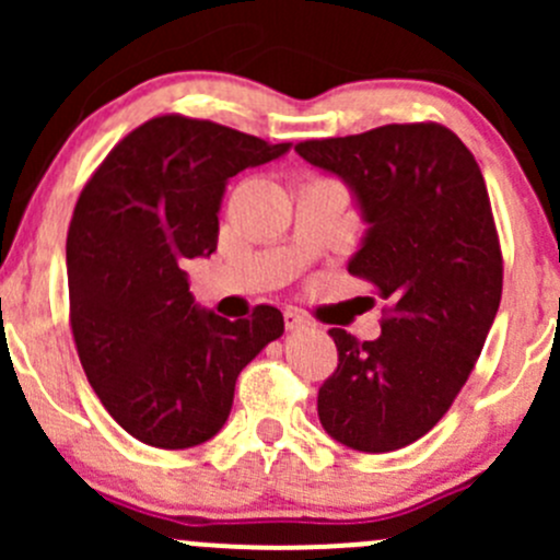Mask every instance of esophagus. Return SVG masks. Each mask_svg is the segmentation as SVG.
Instances as JSON below:
<instances>
[{"label": "esophagus", "instance_id": "34e87169", "mask_svg": "<svg viewBox=\"0 0 560 560\" xmlns=\"http://www.w3.org/2000/svg\"><path fill=\"white\" fill-rule=\"evenodd\" d=\"M284 325H287V330H306V327H312V322L306 319V316L303 314H298V312H284Z\"/></svg>", "mask_w": 560, "mask_h": 560}]
</instances>
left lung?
<instances>
[{
	"mask_svg": "<svg viewBox=\"0 0 560 560\" xmlns=\"http://www.w3.org/2000/svg\"><path fill=\"white\" fill-rule=\"evenodd\" d=\"M295 151L343 180L365 224L347 270L389 301L374 341L330 327L338 369L319 387V422L343 447L393 453L453 406L499 312L504 268L485 178L442 124H387Z\"/></svg>",
	"mask_w": 560,
	"mask_h": 560,
	"instance_id": "1",
	"label": "left lung"
}]
</instances>
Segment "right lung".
Instances as JSON below:
<instances>
[{"instance_id": "right-lung-1", "label": "right lung", "mask_w": 560, "mask_h": 560, "mask_svg": "<svg viewBox=\"0 0 560 560\" xmlns=\"http://www.w3.org/2000/svg\"><path fill=\"white\" fill-rule=\"evenodd\" d=\"M292 143L160 116L129 132L78 197L67 233L70 322L89 385L138 442L186 450L217 436L238 374L284 332L276 306L224 319L189 292L211 257L233 175Z\"/></svg>"}]
</instances>
